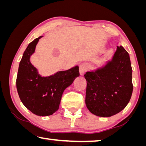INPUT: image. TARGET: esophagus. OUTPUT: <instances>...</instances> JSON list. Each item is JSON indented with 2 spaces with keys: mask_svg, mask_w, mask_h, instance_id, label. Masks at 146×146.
<instances>
[{
  "mask_svg": "<svg viewBox=\"0 0 146 146\" xmlns=\"http://www.w3.org/2000/svg\"><path fill=\"white\" fill-rule=\"evenodd\" d=\"M88 66L87 64L83 63L80 64L79 67V71L80 75H83L88 70Z\"/></svg>",
  "mask_w": 146,
  "mask_h": 146,
  "instance_id": "1",
  "label": "esophagus"
}]
</instances>
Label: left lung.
<instances>
[{
  "label": "left lung",
  "instance_id": "left-lung-1",
  "mask_svg": "<svg viewBox=\"0 0 146 146\" xmlns=\"http://www.w3.org/2000/svg\"><path fill=\"white\" fill-rule=\"evenodd\" d=\"M85 102L92 114L110 117L124 109L133 93L132 67L129 53L117 46L112 61L103 68L84 74Z\"/></svg>",
  "mask_w": 146,
  "mask_h": 146
}]
</instances>
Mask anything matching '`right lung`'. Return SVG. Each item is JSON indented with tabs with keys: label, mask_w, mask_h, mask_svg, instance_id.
I'll return each instance as SVG.
<instances>
[{
	"label": "right lung",
	"mask_w": 146,
	"mask_h": 146,
	"mask_svg": "<svg viewBox=\"0 0 146 146\" xmlns=\"http://www.w3.org/2000/svg\"><path fill=\"white\" fill-rule=\"evenodd\" d=\"M42 36L28 45L19 63L16 86L19 98L33 114L46 116L52 114L59 108L64 90L79 76L78 66L67 71H58L54 75L42 77L30 62L36 46Z\"/></svg>",
	"instance_id": "obj_1"
}]
</instances>
